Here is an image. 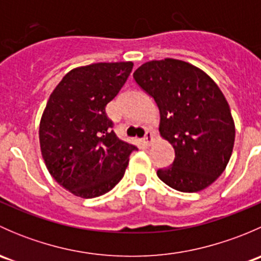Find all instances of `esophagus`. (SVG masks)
I'll return each instance as SVG.
<instances>
[{"label": "esophagus", "instance_id": "esophagus-1", "mask_svg": "<svg viewBox=\"0 0 261 261\" xmlns=\"http://www.w3.org/2000/svg\"><path fill=\"white\" fill-rule=\"evenodd\" d=\"M143 140H144V143L146 144V145H150V144H151L152 141H154V136H152L151 131L146 130V133H145V135H144Z\"/></svg>", "mask_w": 261, "mask_h": 261}]
</instances>
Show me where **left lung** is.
Wrapping results in <instances>:
<instances>
[{"mask_svg":"<svg viewBox=\"0 0 261 261\" xmlns=\"http://www.w3.org/2000/svg\"><path fill=\"white\" fill-rule=\"evenodd\" d=\"M134 80L156 102L160 135L175 152L173 164L158 170V177L187 193L211 186L235 143L230 106L217 84L199 68L172 58L144 63Z\"/></svg>","mask_w":261,"mask_h":261,"instance_id":"1","label":"left lung"}]
</instances>
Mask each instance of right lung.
I'll return each instance as SVG.
<instances>
[{
  "label": "right lung",
  "mask_w": 261,
  "mask_h": 261,
  "mask_svg": "<svg viewBox=\"0 0 261 261\" xmlns=\"http://www.w3.org/2000/svg\"><path fill=\"white\" fill-rule=\"evenodd\" d=\"M133 67L118 62L74 68L50 94L39 128L41 155L50 175L74 196L111 191L138 149L116 136L106 115Z\"/></svg>",
  "instance_id": "right-lung-1"
}]
</instances>
